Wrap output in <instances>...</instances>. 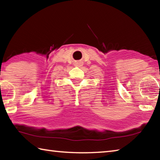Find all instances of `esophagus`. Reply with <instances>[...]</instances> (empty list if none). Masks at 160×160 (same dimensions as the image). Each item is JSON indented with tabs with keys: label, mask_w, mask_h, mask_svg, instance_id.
Here are the masks:
<instances>
[{
	"label": "esophagus",
	"mask_w": 160,
	"mask_h": 160,
	"mask_svg": "<svg viewBox=\"0 0 160 160\" xmlns=\"http://www.w3.org/2000/svg\"><path fill=\"white\" fill-rule=\"evenodd\" d=\"M78 66H82V63H78Z\"/></svg>",
	"instance_id": "34e87169"
}]
</instances>
